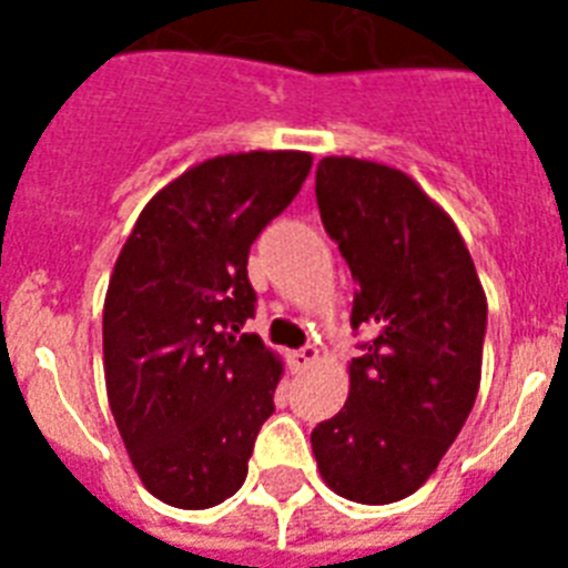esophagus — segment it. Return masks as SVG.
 <instances>
[{"label":"esophagus","mask_w":568,"mask_h":568,"mask_svg":"<svg viewBox=\"0 0 568 568\" xmlns=\"http://www.w3.org/2000/svg\"><path fill=\"white\" fill-rule=\"evenodd\" d=\"M315 359H318V347L315 345H306V347H301V351H292V354H288L292 372H303V368H310Z\"/></svg>","instance_id":"obj_1"}]
</instances>
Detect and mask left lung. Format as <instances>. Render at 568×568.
<instances>
[{
	"mask_svg": "<svg viewBox=\"0 0 568 568\" xmlns=\"http://www.w3.org/2000/svg\"><path fill=\"white\" fill-rule=\"evenodd\" d=\"M315 196L356 280L351 327L372 338L312 450L338 495L400 501L436 471L475 406L486 294L454 221L406 173L329 155Z\"/></svg>",
	"mask_w": 568,
	"mask_h": 568,
	"instance_id": "obj_1",
	"label": "left lung"
}]
</instances>
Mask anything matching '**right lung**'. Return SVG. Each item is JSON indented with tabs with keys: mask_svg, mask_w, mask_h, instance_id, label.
I'll list each match as a JSON object with an SVG mask.
<instances>
[{
	"mask_svg": "<svg viewBox=\"0 0 568 568\" xmlns=\"http://www.w3.org/2000/svg\"><path fill=\"white\" fill-rule=\"evenodd\" d=\"M310 153L217 155L144 205L102 310L109 404L159 501L205 510L247 477L283 365L256 333L247 256L310 176Z\"/></svg>",
	"mask_w": 568,
	"mask_h": 568,
	"instance_id": "add662e5",
	"label": "right lung"
}]
</instances>
